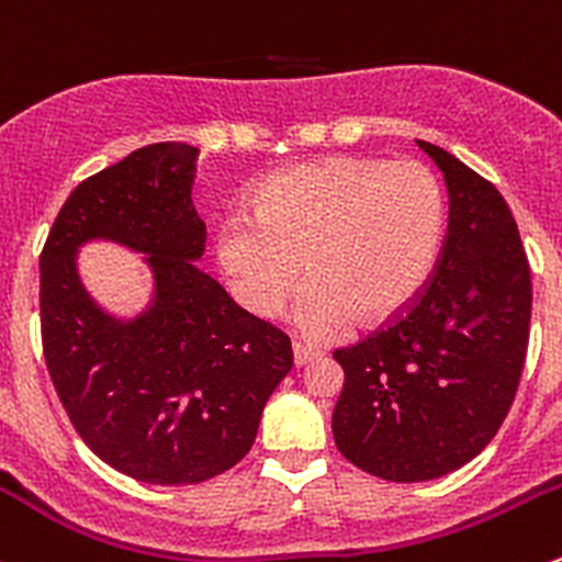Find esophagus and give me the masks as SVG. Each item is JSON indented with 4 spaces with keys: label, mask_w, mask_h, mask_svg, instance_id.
Here are the masks:
<instances>
[{
    "label": "esophagus",
    "mask_w": 562,
    "mask_h": 562,
    "mask_svg": "<svg viewBox=\"0 0 562 562\" xmlns=\"http://www.w3.org/2000/svg\"><path fill=\"white\" fill-rule=\"evenodd\" d=\"M292 355H294V366H305V363H311V360H316L319 358V352H316V349H311V347H305V344H297L294 341L292 344Z\"/></svg>",
    "instance_id": "34e87169"
}]
</instances>
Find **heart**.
Here are the masks:
<instances>
[{
	"label": "heart",
	"instance_id": "1",
	"mask_svg": "<svg viewBox=\"0 0 562 562\" xmlns=\"http://www.w3.org/2000/svg\"><path fill=\"white\" fill-rule=\"evenodd\" d=\"M442 226V191L426 166L327 158L265 182L251 215L215 232V262L237 303L262 319L279 314L303 265L294 322L330 338L349 322L402 314L435 270Z\"/></svg>",
	"mask_w": 562,
	"mask_h": 562
}]
</instances>
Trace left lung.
Returning a JSON list of instances; mask_svg holds the SVG:
<instances>
[{
	"label": "left lung",
	"instance_id": "1",
	"mask_svg": "<svg viewBox=\"0 0 562 562\" xmlns=\"http://www.w3.org/2000/svg\"><path fill=\"white\" fill-rule=\"evenodd\" d=\"M418 147L448 188L435 273L398 319L333 352L338 451L396 483L448 475L492 442L519 387L532 308L530 265L497 188L442 147Z\"/></svg>",
	"mask_w": 562,
	"mask_h": 562
}]
</instances>
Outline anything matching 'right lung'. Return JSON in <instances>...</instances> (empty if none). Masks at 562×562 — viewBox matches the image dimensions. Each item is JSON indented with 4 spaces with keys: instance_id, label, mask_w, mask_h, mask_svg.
Wrapping results in <instances>:
<instances>
[{
    "instance_id": "obj_1",
    "label": "right lung",
    "mask_w": 562,
    "mask_h": 562,
    "mask_svg": "<svg viewBox=\"0 0 562 562\" xmlns=\"http://www.w3.org/2000/svg\"><path fill=\"white\" fill-rule=\"evenodd\" d=\"M196 155L149 144L87 177L41 254L43 355L59 402L109 468L155 486L235 468L292 369L286 333L193 265L207 237L191 202ZM90 239L144 252L154 270V300L133 321L100 310L80 283L75 257Z\"/></svg>"
}]
</instances>
